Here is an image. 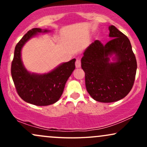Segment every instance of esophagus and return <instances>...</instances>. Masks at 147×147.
Returning <instances> with one entry per match:
<instances>
[{
  "mask_svg": "<svg viewBox=\"0 0 147 147\" xmlns=\"http://www.w3.org/2000/svg\"><path fill=\"white\" fill-rule=\"evenodd\" d=\"M76 68H80L81 67V61L79 59H77L75 62Z\"/></svg>",
  "mask_w": 147,
  "mask_h": 147,
  "instance_id": "obj_1",
  "label": "esophagus"
}]
</instances>
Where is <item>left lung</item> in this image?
Wrapping results in <instances>:
<instances>
[{"label": "left lung", "mask_w": 147, "mask_h": 147, "mask_svg": "<svg viewBox=\"0 0 147 147\" xmlns=\"http://www.w3.org/2000/svg\"><path fill=\"white\" fill-rule=\"evenodd\" d=\"M112 39L102 44L95 40L84 52L82 68L85 72L88 92L99 102H117L132 89L136 78L137 61L128 37L114 25L109 28ZM115 55V62H110Z\"/></svg>", "instance_id": "8db88e82"}]
</instances>
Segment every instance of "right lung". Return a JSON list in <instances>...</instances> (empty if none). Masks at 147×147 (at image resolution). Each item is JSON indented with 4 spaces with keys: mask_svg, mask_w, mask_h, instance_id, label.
I'll return each mask as SVG.
<instances>
[{
    "mask_svg": "<svg viewBox=\"0 0 147 147\" xmlns=\"http://www.w3.org/2000/svg\"><path fill=\"white\" fill-rule=\"evenodd\" d=\"M47 32L48 30L40 28L29 30L15 47L11 62V74L17 93L25 102L36 106H48L57 102L75 68V59L61 64L52 71L43 75L31 74L25 68L21 58L23 46L37 33Z\"/></svg>",
    "mask_w": 147,
    "mask_h": 147,
    "instance_id": "add662e5",
    "label": "right lung"
}]
</instances>
